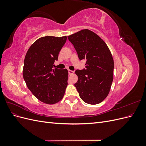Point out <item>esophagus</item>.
Returning <instances> with one entry per match:
<instances>
[{"mask_svg":"<svg viewBox=\"0 0 146 146\" xmlns=\"http://www.w3.org/2000/svg\"><path fill=\"white\" fill-rule=\"evenodd\" d=\"M68 72H69V75H71V74H74V71H73V70H68Z\"/></svg>","mask_w":146,"mask_h":146,"instance_id":"1","label":"esophagus"}]
</instances>
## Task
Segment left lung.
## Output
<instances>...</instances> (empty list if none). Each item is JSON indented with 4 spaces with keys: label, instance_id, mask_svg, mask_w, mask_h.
Masks as SVG:
<instances>
[{
    "label": "left lung",
    "instance_id": "left-lung-1",
    "mask_svg": "<svg viewBox=\"0 0 146 146\" xmlns=\"http://www.w3.org/2000/svg\"><path fill=\"white\" fill-rule=\"evenodd\" d=\"M79 59L86 60L85 69L76 70L74 84L85 103L98 104L107 98L113 80L114 61L106 43L98 35L85 29L68 36Z\"/></svg>",
    "mask_w": 146,
    "mask_h": 146
}]
</instances>
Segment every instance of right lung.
I'll list each match as a JSON object with an SVG mask.
<instances>
[{"label": "right lung", "instance_id": "obj_1", "mask_svg": "<svg viewBox=\"0 0 146 146\" xmlns=\"http://www.w3.org/2000/svg\"><path fill=\"white\" fill-rule=\"evenodd\" d=\"M66 39V36L39 38L25 56L23 77L26 85L38 100L47 104L62 99L68 85V70L53 69Z\"/></svg>", "mask_w": 146, "mask_h": 146}]
</instances>
